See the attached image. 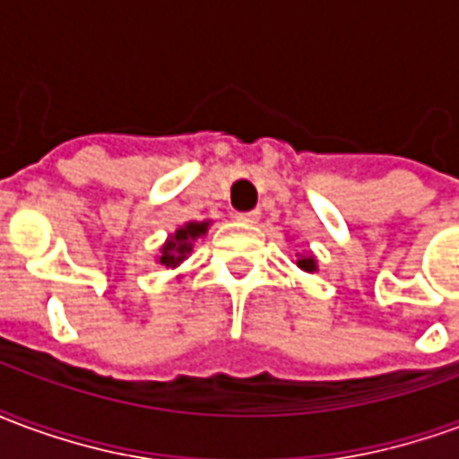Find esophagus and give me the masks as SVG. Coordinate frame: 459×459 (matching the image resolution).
Instances as JSON below:
<instances>
[{
	"instance_id": "1",
	"label": "esophagus",
	"mask_w": 459,
	"mask_h": 459,
	"mask_svg": "<svg viewBox=\"0 0 459 459\" xmlns=\"http://www.w3.org/2000/svg\"><path fill=\"white\" fill-rule=\"evenodd\" d=\"M236 219H238L240 223H246V226H253V223L260 219V211H246V213H238Z\"/></svg>"
}]
</instances>
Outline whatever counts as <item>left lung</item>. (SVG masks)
I'll use <instances>...</instances> for the list:
<instances>
[{"label":"left lung","instance_id":"8db88e82","mask_svg":"<svg viewBox=\"0 0 459 459\" xmlns=\"http://www.w3.org/2000/svg\"><path fill=\"white\" fill-rule=\"evenodd\" d=\"M298 268L305 270V273H315L317 270V260H315V255H299L298 253Z\"/></svg>","mask_w":459,"mask_h":459}]
</instances>
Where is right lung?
<instances>
[{"label":"right lung","mask_w":459,"mask_h":459,"mask_svg":"<svg viewBox=\"0 0 459 459\" xmlns=\"http://www.w3.org/2000/svg\"><path fill=\"white\" fill-rule=\"evenodd\" d=\"M209 230V221H189L184 223L181 229H177L169 236V240L161 246L160 265L164 268H179L184 260L189 258L191 250H194V240L201 238L204 233Z\"/></svg>","instance_id":"1"}]
</instances>
